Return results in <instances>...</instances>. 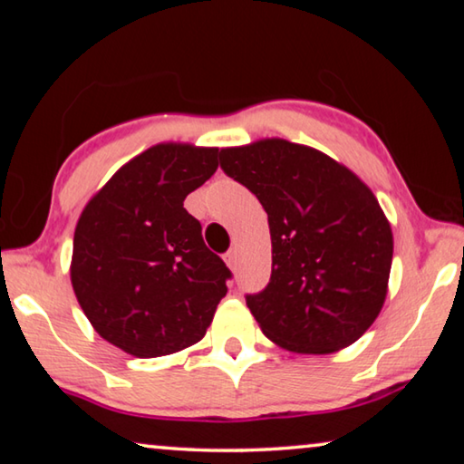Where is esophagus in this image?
I'll list each match as a JSON object with an SVG mask.
<instances>
[{"label":"esophagus","instance_id":"esophagus-1","mask_svg":"<svg viewBox=\"0 0 464 464\" xmlns=\"http://www.w3.org/2000/svg\"><path fill=\"white\" fill-rule=\"evenodd\" d=\"M225 262H227V266H229L231 270L237 268V262H239L237 249H229V251H227V254H225Z\"/></svg>","mask_w":464,"mask_h":464}]
</instances>
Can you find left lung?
<instances>
[{"label":"left lung","mask_w":464,"mask_h":464,"mask_svg":"<svg viewBox=\"0 0 464 464\" xmlns=\"http://www.w3.org/2000/svg\"><path fill=\"white\" fill-rule=\"evenodd\" d=\"M221 169L268 213L270 282L246 295L264 335L298 354L354 343L379 317L392 262L391 225L371 188L285 139L221 149Z\"/></svg>","instance_id":"1"}]
</instances>
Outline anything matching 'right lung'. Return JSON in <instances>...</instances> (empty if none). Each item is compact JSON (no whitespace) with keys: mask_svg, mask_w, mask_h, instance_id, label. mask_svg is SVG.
<instances>
[{"mask_svg":"<svg viewBox=\"0 0 464 464\" xmlns=\"http://www.w3.org/2000/svg\"><path fill=\"white\" fill-rule=\"evenodd\" d=\"M218 149L166 143L108 179L75 227L72 285L93 329L137 358L200 342L233 274L207 247L186 196Z\"/></svg>","mask_w":464,"mask_h":464,"instance_id":"right-lung-1","label":"right lung"}]
</instances>
